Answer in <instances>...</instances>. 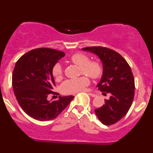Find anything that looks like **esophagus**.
<instances>
[{"label":"esophagus","mask_w":153,"mask_h":153,"mask_svg":"<svg viewBox=\"0 0 153 153\" xmlns=\"http://www.w3.org/2000/svg\"><path fill=\"white\" fill-rule=\"evenodd\" d=\"M89 94L90 96H91V97H96V94H93V93H91V92H89Z\"/></svg>","instance_id":"1"}]
</instances>
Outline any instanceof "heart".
<instances>
[{"label":"heart","mask_w":153,"mask_h":153,"mask_svg":"<svg viewBox=\"0 0 153 153\" xmlns=\"http://www.w3.org/2000/svg\"><path fill=\"white\" fill-rule=\"evenodd\" d=\"M72 63L81 67V74H86L92 79H98L103 73V67L100 62L97 61H90L87 55L82 53H76L70 57ZM53 77L56 81H60L63 76V69L59 63L53 66L51 70ZM86 75L75 78L68 79L61 85V91L64 94H71L83 91L89 84V78Z\"/></svg>","instance_id":"b5f03b06"}]
</instances>
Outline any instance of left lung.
Segmentation results:
<instances>
[{"label":"left lung","instance_id":"obj_1","mask_svg":"<svg viewBox=\"0 0 153 153\" xmlns=\"http://www.w3.org/2000/svg\"><path fill=\"white\" fill-rule=\"evenodd\" d=\"M82 49L94 53L102 61L103 73L97 86L111 95L94 111L103 125H113L125 117L133 102L135 81L131 67L120 53L110 48L94 46Z\"/></svg>","mask_w":153,"mask_h":153}]
</instances>
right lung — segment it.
Returning <instances> with one entry per match:
<instances>
[{"label": "right lung", "mask_w": 153, "mask_h": 153, "mask_svg": "<svg viewBox=\"0 0 153 153\" xmlns=\"http://www.w3.org/2000/svg\"><path fill=\"white\" fill-rule=\"evenodd\" d=\"M65 56L62 51L48 48L31 50L16 62L12 74V87L16 99L28 116L39 121H47L58 117L71 102L74 96L59 97L58 100L48 101L55 81L51 70L56 62Z\"/></svg>", "instance_id": "1"}]
</instances>
